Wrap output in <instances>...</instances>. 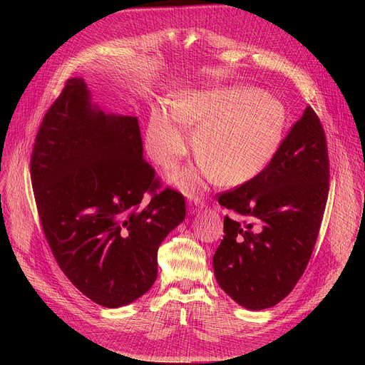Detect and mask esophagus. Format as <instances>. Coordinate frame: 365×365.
<instances>
[{
	"instance_id": "1",
	"label": "esophagus",
	"mask_w": 365,
	"mask_h": 365,
	"mask_svg": "<svg viewBox=\"0 0 365 365\" xmlns=\"http://www.w3.org/2000/svg\"><path fill=\"white\" fill-rule=\"evenodd\" d=\"M202 206H205V202L200 199V197H197V196H195L192 200H190V211L192 212H195L197 207H202Z\"/></svg>"
}]
</instances>
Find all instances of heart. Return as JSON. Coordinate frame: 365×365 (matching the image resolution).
Instances as JSON below:
<instances>
[{
	"instance_id": "b5f03b06",
	"label": "heart",
	"mask_w": 365,
	"mask_h": 365,
	"mask_svg": "<svg viewBox=\"0 0 365 365\" xmlns=\"http://www.w3.org/2000/svg\"><path fill=\"white\" fill-rule=\"evenodd\" d=\"M172 114L155 110L147 131L150 158L160 166L176 163L187 153L197 127L195 150L202 160L196 169L179 170L173 180L185 189L202 179L240 185L262 172L276 153L286 125V108L272 96L250 88L197 91L178 96Z\"/></svg>"
}]
</instances>
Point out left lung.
Returning a JSON list of instances; mask_svg holds the SVG:
<instances>
[{
    "label": "left lung",
    "mask_w": 365,
    "mask_h": 365,
    "mask_svg": "<svg viewBox=\"0 0 365 365\" xmlns=\"http://www.w3.org/2000/svg\"><path fill=\"white\" fill-rule=\"evenodd\" d=\"M328 190L327 135L307 107L270 163L218 197L242 218L225 215L224 240L214 255L217 282L231 299L262 310L293 290L315 248Z\"/></svg>",
    "instance_id": "8db88e82"
}]
</instances>
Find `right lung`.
Listing matches in <instances>:
<instances>
[{"label":"right lung","instance_id":"add662e5","mask_svg":"<svg viewBox=\"0 0 365 365\" xmlns=\"http://www.w3.org/2000/svg\"><path fill=\"white\" fill-rule=\"evenodd\" d=\"M30 175L44 237L79 292L120 307L153 286L186 206L144 160L135 117L106 114L82 78L68 79L38 127Z\"/></svg>","mask_w":365,"mask_h":365}]
</instances>
